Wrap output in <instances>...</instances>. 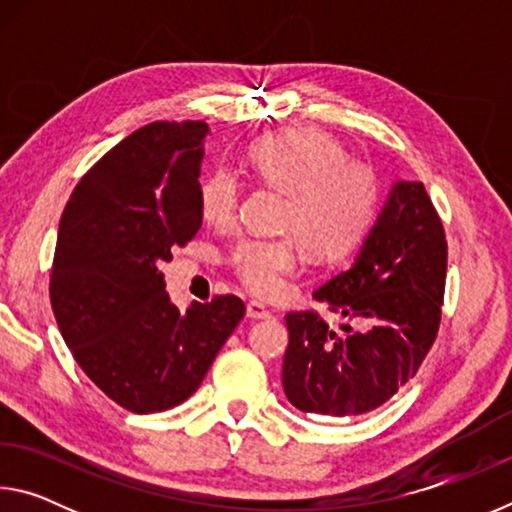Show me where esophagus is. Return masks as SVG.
I'll list each match as a JSON object with an SVG mask.
<instances>
[{
  "mask_svg": "<svg viewBox=\"0 0 512 512\" xmlns=\"http://www.w3.org/2000/svg\"><path fill=\"white\" fill-rule=\"evenodd\" d=\"M246 316L248 318H253V320H262V318H268L271 316V311H268L262 302H248L246 305Z\"/></svg>",
  "mask_w": 512,
  "mask_h": 512,
  "instance_id": "obj_1",
  "label": "esophagus"
}]
</instances>
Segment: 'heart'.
<instances>
[{
    "instance_id": "heart-1",
    "label": "heart",
    "mask_w": 512,
    "mask_h": 512,
    "mask_svg": "<svg viewBox=\"0 0 512 512\" xmlns=\"http://www.w3.org/2000/svg\"><path fill=\"white\" fill-rule=\"evenodd\" d=\"M262 178L287 194L282 237H248L230 250L228 264L259 298H277L300 273L307 248L320 257L348 253L366 235L379 205V178L370 164L348 158L341 142L316 128H289L266 135L248 151ZM241 185L235 171L216 167L201 180L203 219L230 225L237 216Z\"/></svg>"
}]
</instances>
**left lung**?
I'll return each instance as SVG.
<instances>
[{
	"label": "left lung",
	"mask_w": 512,
	"mask_h": 512,
	"mask_svg": "<svg viewBox=\"0 0 512 512\" xmlns=\"http://www.w3.org/2000/svg\"><path fill=\"white\" fill-rule=\"evenodd\" d=\"M447 241L422 183H397L359 255L314 298L366 329L334 332L318 311H289L282 386L305 413L375 411L418 375L443 316Z\"/></svg>",
	"instance_id": "left-lung-1"
}]
</instances>
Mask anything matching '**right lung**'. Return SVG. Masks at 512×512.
<instances>
[{
	"instance_id": "right-lung-1",
	"label": "right lung",
	"mask_w": 512,
	"mask_h": 512,
	"mask_svg": "<svg viewBox=\"0 0 512 512\" xmlns=\"http://www.w3.org/2000/svg\"><path fill=\"white\" fill-rule=\"evenodd\" d=\"M205 121H153L85 173L60 216L49 298L74 359L112 402L158 413L196 393L246 314L237 296L164 291L160 264L201 230Z\"/></svg>"
}]
</instances>
